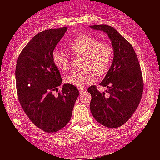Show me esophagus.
I'll list each match as a JSON object with an SVG mask.
<instances>
[{
    "label": "esophagus",
    "mask_w": 160,
    "mask_h": 160,
    "mask_svg": "<svg viewBox=\"0 0 160 160\" xmlns=\"http://www.w3.org/2000/svg\"><path fill=\"white\" fill-rule=\"evenodd\" d=\"M85 91H86V90L84 88H79V92H80V94H82Z\"/></svg>",
    "instance_id": "esophagus-1"
}]
</instances>
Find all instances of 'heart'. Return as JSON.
Masks as SVG:
<instances>
[{
    "instance_id": "1",
    "label": "heart",
    "mask_w": 160,
    "mask_h": 160,
    "mask_svg": "<svg viewBox=\"0 0 160 160\" xmlns=\"http://www.w3.org/2000/svg\"><path fill=\"white\" fill-rule=\"evenodd\" d=\"M67 48L74 57H82V72H73L64 78L65 82L74 87H82L92 82L95 73L103 75L108 71L113 57L111 45L105 41H99L91 35H82L68 42ZM52 61L57 69L66 73L70 69V58L68 54L60 50H54Z\"/></svg>"
}]
</instances>
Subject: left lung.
Listing matches in <instances>:
<instances>
[{"mask_svg":"<svg viewBox=\"0 0 160 160\" xmlns=\"http://www.w3.org/2000/svg\"><path fill=\"white\" fill-rule=\"evenodd\" d=\"M90 28L104 31L114 49L112 65L99 84L108 88V94L90 86L87 90L91 95L90 111L104 127L119 128L132 116L142 98L143 80L140 65L131 43L116 29L107 25H90Z\"/></svg>","mask_w":160,"mask_h":160,"instance_id":"8db88e82","label":"left lung"}]
</instances>
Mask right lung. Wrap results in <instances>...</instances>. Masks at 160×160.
Returning <instances> with one entry per match:
<instances>
[{
	"instance_id": "1",
	"label": "right lung",
	"mask_w": 160,
	"mask_h": 160,
	"mask_svg": "<svg viewBox=\"0 0 160 160\" xmlns=\"http://www.w3.org/2000/svg\"><path fill=\"white\" fill-rule=\"evenodd\" d=\"M67 27L44 30L25 46L16 65L18 100L31 122L45 132H56L70 122L79 95L74 86L64 84L52 54Z\"/></svg>"
}]
</instances>
